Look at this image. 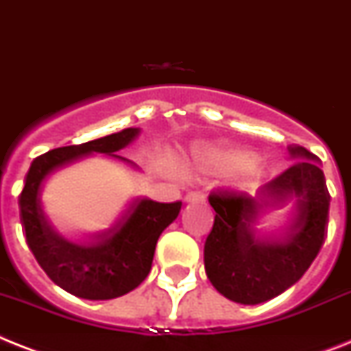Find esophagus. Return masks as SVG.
Returning a JSON list of instances; mask_svg holds the SVG:
<instances>
[{
	"instance_id": "34e87169",
	"label": "esophagus",
	"mask_w": 351,
	"mask_h": 351,
	"mask_svg": "<svg viewBox=\"0 0 351 351\" xmlns=\"http://www.w3.org/2000/svg\"><path fill=\"white\" fill-rule=\"evenodd\" d=\"M184 199L187 203H199V202H203V199H205V196H203L202 193H187V194H185Z\"/></svg>"
}]
</instances>
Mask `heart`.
Masks as SVG:
<instances>
[{
    "mask_svg": "<svg viewBox=\"0 0 351 351\" xmlns=\"http://www.w3.org/2000/svg\"><path fill=\"white\" fill-rule=\"evenodd\" d=\"M191 167L202 175H226L237 191L257 187L271 173V164L261 155L228 143L198 144L191 153Z\"/></svg>",
    "mask_w": 351,
    "mask_h": 351,
    "instance_id": "heart-1",
    "label": "heart"
}]
</instances>
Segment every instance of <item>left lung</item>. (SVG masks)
<instances>
[{
    "label": "left lung",
    "instance_id": "obj_1",
    "mask_svg": "<svg viewBox=\"0 0 351 351\" xmlns=\"http://www.w3.org/2000/svg\"><path fill=\"white\" fill-rule=\"evenodd\" d=\"M294 164L255 196L219 191L208 196L216 212L203 262L210 284L225 298L257 305L294 285L325 243L330 194L319 160L303 146H287ZM289 201L293 208L280 232L262 234L258 221Z\"/></svg>",
    "mask_w": 351,
    "mask_h": 351
}]
</instances>
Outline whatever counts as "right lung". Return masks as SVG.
Returning <instances> with one entry per match:
<instances>
[{"instance_id":"obj_1","label":"right lung","mask_w":351,"mask_h":351,"mask_svg":"<svg viewBox=\"0 0 351 351\" xmlns=\"http://www.w3.org/2000/svg\"><path fill=\"white\" fill-rule=\"evenodd\" d=\"M141 128H125L78 146L51 149L32 162L19 194V216L26 244L44 273L58 287L84 300H112L134 291L152 269L160 234L178 217L182 202L134 198L107 230L82 241L67 239L53 226L43 205V189L55 171L78 158L101 153L139 169L116 155L134 143Z\"/></svg>"}]
</instances>
